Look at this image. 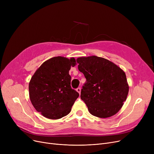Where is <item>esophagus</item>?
<instances>
[{"label": "esophagus", "mask_w": 154, "mask_h": 154, "mask_svg": "<svg viewBox=\"0 0 154 154\" xmlns=\"http://www.w3.org/2000/svg\"><path fill=\"white\" fill-rule=\"evenodd\" d=\"M76 91H77V92L80 94V92H81V88H80V87H78V88H77V89H76Z\"/></svg>", "instance_id": "esophagus-1"}]
</instances>
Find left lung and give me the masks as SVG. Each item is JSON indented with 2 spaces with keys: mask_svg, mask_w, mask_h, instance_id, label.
Masks as SVG:
<instances>
[{
  "mask_svg": "<svg viewBox=\"0 0 154 154\" xmlns=\"http://www.w3.org/2000/svg\"><path fill=\"white\" fill-rule=\"evenodd\" d=\"M77 62L86 79L80 98L89 112L99 118L117 114L128 93L125 72L113 62L95 55L79 57Z\"/></svg>",
  "mask_w": 154,
  "mask_h": 154,
  "instance_id": "obj_1",
  "label": "left lung"
}]
</instances>
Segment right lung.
I'll list each match as a JSON object with an SVG mask.
<instances>
[{
	"instance_id": "right-lung-1",
	"label": "right lung",
	"mask_w": 154,
	"mask_h": 154,
	"mask_svg": "<svg viewBox=\"0 0 154 154\" xmlns=\"http://www.w3.org/2000/svg\"><path fill=\"white\" fill-rule=\"evenodd\" d=\"M74 58L58 56L44 62L29 85L30 101L35 110L50 119L66 116L79 94L70 86L69 72L75 66Z\"/></svg>"
}]
</instances>
